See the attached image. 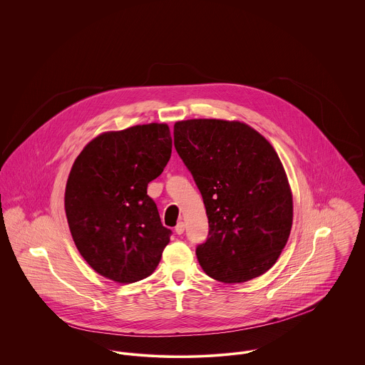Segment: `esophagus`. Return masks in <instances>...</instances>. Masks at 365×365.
I'll use <instances>...</instances> for the list:
<instances>
[{"instance_id": "1", "label": "esophagus", "mask_w": 365, "mask_h": 365, "mask_svg": "<svg viewBox=\"0 0 365 365\" xmlns=\"http://www.w3.org/2000/svg\"><path fill=\"white\" fill-rule=\"evenodd\" d=\"M184 229H185V225H184V222H178L174 230H175V233H177V235H182V233H184Z\"/></svg>"}]
</instances>
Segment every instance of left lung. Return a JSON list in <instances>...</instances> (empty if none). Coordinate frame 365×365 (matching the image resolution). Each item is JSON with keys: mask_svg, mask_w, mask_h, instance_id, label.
<instances>
[{"mask_svg": "<svg viewBox=\"0 0 365 365\" xmlns=\"http://www.w3.org/2000/svg\"><path fill=\"white\" fill-rule=\"evenodd\" d=\"M174 146L202 195L209 233L197 257L210 278L246 282L268 271L292 227V194L281 160L237 120L174 125Z\"/></svg>", "mask_w": 365, "mask_h": 365, "instance_id": "left-lung-1", "label": "left lung"}]
</instances>
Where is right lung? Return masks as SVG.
<instances>
[{
    "label": "right lung",
    "instance_id": "1",
    "mask_svg": "<svg viewBox=\"0 0 365 365\" xmlns=\"http://www.w3.org/2000/svg\"><path fill=\"white\" fill-rule=\"evenodd\" d=\"M165 123L105 132L76 158L64 194L73 240L93 269L132 284L156 269L171 230L160 220L148 184L171 156Z\"/></svg>",
    "mask_w": 365,
    "mask_h": 365
}]
</instances>
